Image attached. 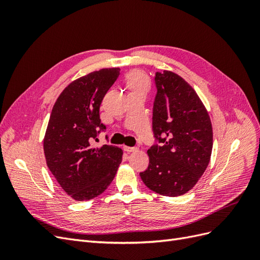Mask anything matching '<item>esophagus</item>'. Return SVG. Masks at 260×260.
Wrapping results in <instances>:
<instances>
[{"mask_svg":"<svg viewBox=\"0 0 260 260\" xmlns=\"http://www.w3.org/2000/svg\"><path fill=\"white\" fill-rule=\"evenodd\" d=\"M123 149L125 152H128V153H131V152H136V151H138V147L137 146H123Z\"/></svg>","mask_w":260,"mask_h":260,"instance_id":"obj_1","label":"esophagus"}]
</instances>
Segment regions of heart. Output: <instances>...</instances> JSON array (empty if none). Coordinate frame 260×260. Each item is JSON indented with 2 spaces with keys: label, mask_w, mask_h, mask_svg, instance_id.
Listing matches in <instances>:
<instances>
[{
  "label": "heart",
  "mask_w": 260,
  "mask_h": 260,
  "mask_svg": "<svg viewBox=\"0 0 260 260\" xmlns=\"http://www.w3.org/2000/svg\"><path fill=\"white\" fill-rule=\"evenodd\" d=\"M127 85L131 92H145L148 88V80L144 74L132 72L127 76Z\"/></svg>",
  "instance_id": "1"
}]
</instances>
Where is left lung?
<instances>
[{
	"instance_id": "1",
	"label": "left lung",
	"mask_w": 260,
	"mask_h": 260,
	"mask_svg": "<svg viewBox=\"0 0 260 260\" xmlns=\"http://www.w3.org/2000/svg\"><path fill=\"white\" fill-rule=\"evenodd\" d=\"M153 103L155 144L140 172L152 191L179 196L190 191L206 170L212 149L210 118L192 86L175 73L156 72Z\"/></svg>"
}]
</instances>
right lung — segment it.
<instances>
[{"label":"right lung","mask_w":260,"mask_h":260,"mask_svg":"<svg viewBox=\"0 0 260 260\" xmlns=\"http://www.w3.org/2000/svg\"><path fill=\"white\" fill-rule=\"evenodd\" d=\"M119 70L105 68L79 78L60 93L53 106L43 141L45 159L62 190L76 201L92 200L103 193L122 160L118 146L91 144L106 131L100 106Z\"/></svg>","instance_id":"right-lung-1"}]
</instances>
